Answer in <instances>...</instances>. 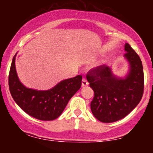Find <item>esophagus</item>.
<instances>
[{"instance_id":"1","label":"esophagus","mask_w":153,"mask_h":153,"mask_svg":"<svg viewBox=\"0 0 153 153\" xmlns=\"http://www.w3.org/2000/svg\"><path fill=\"white\" fill-rule=\"evenodd\" d=\"M88 85V82L87 81V80L85 78H82V86L84 87V86H87V85Z\"/></svg>"}]
</instances>
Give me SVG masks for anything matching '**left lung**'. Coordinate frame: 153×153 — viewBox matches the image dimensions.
I'll return each instance as SVG.
<instances>
[{
  "instance_id": "1",
  "label": "left lung",
  "mask_w": 153,
  "mask_h": 153,
  "mask_svg": "<svg viewBox=\"0 0 153 153\" xmlns=\"http://www.w3.org/2000/svg\"><path fill=\"white\" fill-rule=\"evenodd\" d=\"M124 57L129 71L124 78L112 73L111 68L101 65L89 71L86 78L94 91L91 103L93 114L103 123L114 122L129 114L141 101L144 91V73L142 61L128 43Z\"/></svg>"
}]
</instances>
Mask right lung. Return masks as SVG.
<instances>
[{
    "label": "right lung",
    "mask_w": 153,
    "mask_h": 153,
    "mask_svg": "<svg viewBox=\"0 0 153 153\" xmlns=\"http://www.w3.org/2000/svg\"><path fill=\"white\" fill-rule=\"evenodd\" d=\"M12 60L8 75V85L12 97L17 105L31 117L42 121L57 119L64 111L68 101L81 87L82 76L63 80L52 88L37 91L24 86L16 71L15 59Z\"/></svg>",
    "instance_id": "1"
}]
</instances>
